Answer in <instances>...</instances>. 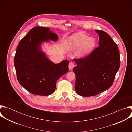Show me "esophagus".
<instances>
[{
    "mask_svg": "<svg viewBox=\"0 0 132 132\" xmlns=\"http://www.w3.org/2000/svg\"><path fill=\"white\" fill-rule=\"evenodd\" d=\"M74 66H75V65H74V64H73V63L72 62H70V63H69L68 67H69V70H72V69H73V68L74 67Z\"/></svg>",
    "mask_w": 132,
    "mask_h": 132,
    "instance_id": "obj_1",
    "label": "esophagus"
}]
</instances>
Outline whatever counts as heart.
I'll use <instances>...</instances> for the list:
<instances>
[{"instance_id": "1", "label": "heart", "mask_w": 132, "mask_h": 132, "mask_svg": "<svg viewBox=\"0 0 132 132\" xmlns=\"http://www.w3.org/2000/svg\"><path fill=\"white\" fill-rule=\"evenodd\" d=\"M96 45V40L82 32L74 33L66 42V47L68 50H74L79 47L76 54L79 57L90 53Z\"/></svg>"}]
</instances>
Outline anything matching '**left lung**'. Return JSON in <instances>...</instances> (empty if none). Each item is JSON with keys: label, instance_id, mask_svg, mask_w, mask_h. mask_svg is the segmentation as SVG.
Here are the masks:
<instances>
[{"label": "left lung", "instance_id": "8db88e82", "mask_svg": "<svg viewBox=\"0 0 132 132\" xmlns=\"http://www.w3.org/2000/svg\"><path fill=\"white\" fill-rule=\"evenodd\" d=\"M99 46L85 57L74 59L77 66L75 89L82 97L96 96L111 87L120 66V53L116 42L105 32L96 30Z\"/></svg>", "mask_w": 132, "mask_h": 132}]
</instances>
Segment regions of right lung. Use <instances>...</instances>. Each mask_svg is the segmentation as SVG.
Returning <instances> with one entry per match:
<instances>
[{
  "instance_id": "1",
  "label": "right lung",
  "mask_w": 132,
  "mask_h": 132,
  "mask_svg": "<svg viewBox=\"0 0 132 132\" xmlns=\"http://www.w3.org/2000/svg\"><path fill=\"white\" fill-rule=\"evenodd\" d=\"M58 39L57 34L50 28L35 27L18 45L14 59L17 79L25 89L34 95H51L55 90L56 81L68 72V61L54 64L40 48L42 42L49 40L56 41Z\"/></svg>"
}]
</instances>
